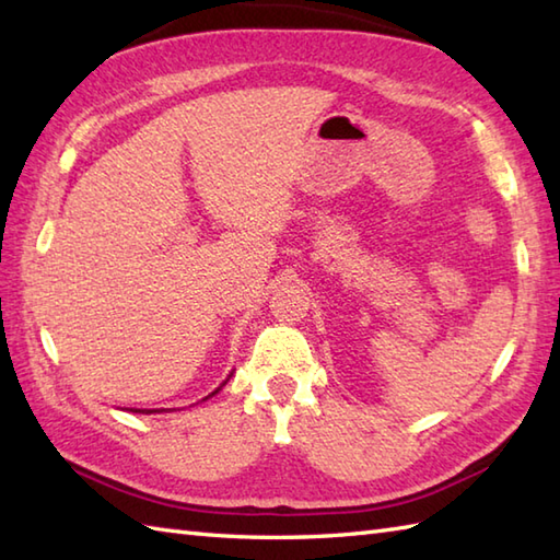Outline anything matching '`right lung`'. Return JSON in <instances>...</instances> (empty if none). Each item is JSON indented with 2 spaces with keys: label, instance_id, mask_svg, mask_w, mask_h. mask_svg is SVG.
Segmentation results:
<instances>
[{
  "label": "right lung",
  "instance_id": "1",
  "mask_svg": "<svg viewBox=\"0 0 560 560\" xmlns=\"http://www.w3.org/2000/svg\"><path fill=\"white\" fill-rule=\"evenodd\" d=\"M217 392H219V389H217ZM137 411H139V413H151L149 409H137Z\"/></svg>",
  "mask_w": 560,
  "mask_h": 560
}]
</instances>
